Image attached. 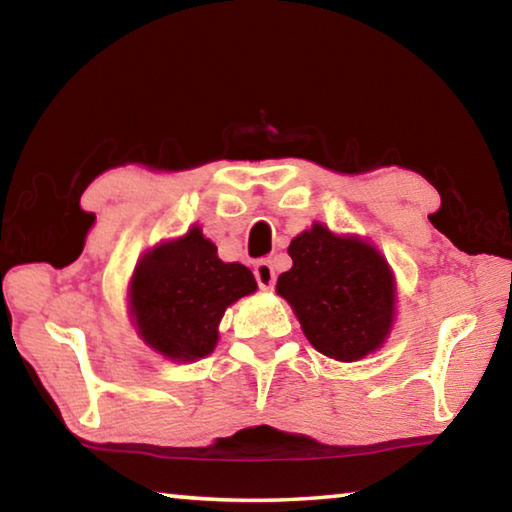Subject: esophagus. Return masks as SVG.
I'll return each instance as SVG.
<instances>
[{"mask_svg": "<svg viewBox=\"0 0 512 512\" xmlns=\"http://www.w3.org/2000/svg\"><path fill=\"white\" fill-rule=\"evenodd\" d=\"M255 280L262 291H271L275 287V268L268 259H262V262L255 264Z\"/></svg>", "mask_w": 512, "mask_h": 512, "instance_id": "obj_1", "label": "esophagus"}]
</instances>
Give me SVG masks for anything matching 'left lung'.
<instances>
[{
    "instance_id": "1",
    "label": "left lung",
    "mask_w": 512,
    "mask_h": 512,
    "mask_svg": "<svg viewBox=\"0 0 512 512\" xmlns=\"http://www.w3.org/2000/svg\"><path fill=\"white\" fill-rule=\"evenodd\" d=\"M289 255L293 266L277 277V293L296 311L309 343L336 361L377 350L393 323L395 282L386 259L318 223L291 241Z\"/></svg>"
}]
</instances>
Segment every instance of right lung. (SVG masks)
Masks as SVG:
<instances>
[{
	"mask_svg": "<svg viewBox=\"0 0 512 512\" xmlns=\"http://www.w3.org/2000/svg\"><path fill=\"white\" fill-rule=\"evenodd\" d=\"M255 289V277L244 264L221 262L212 241L192 228L137 264L131 314L155 352L194 361L214 350L225 309Z\"/></svg>",
	"mask_w": 512,
	"mask_h": 512,
	"instance_id": "1",
	"label": "right lung"
}]
</instances>
